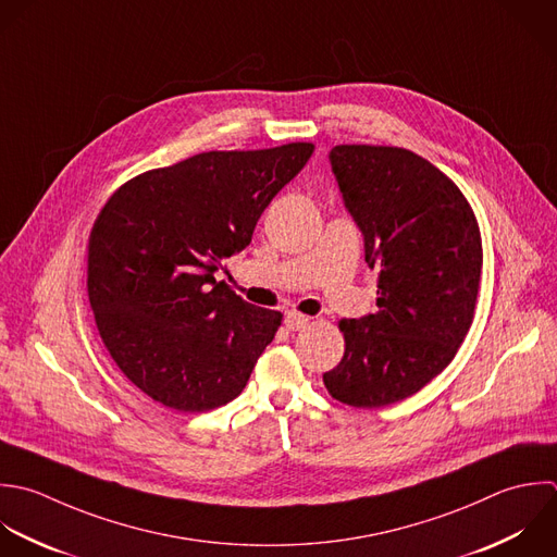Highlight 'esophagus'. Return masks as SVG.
<instances>
[{"label": "esophagus", "instance_id": "esophagus-1", "mask_svg": "<svg viewBox=\"0 0 557 557\" xmlns=\"http://www.w3.org/2000/svg\"><path fill=\"white\" fill-rule=\"evenodd\" d=\"M284 323H286V327H288L290 332H299V330H304V327L310 323V319L304 317V314H297V312H288L286 319H284Z\"/></svg>", "mask_w": 557, "mask_h": 557}]
</instances>
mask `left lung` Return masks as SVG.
<instances>
[{
    "instance_id": "obj_1",
    "label": "left lung",
    "mask_w": 557,
    "mask_h": 557,
    "mask_svg": "<svg viewBox=\"0 0 557 557\" xmlns=\"http://www.w3.org/2000/svg\"><path fill=\"white\" fill-rule=\"evenodd\" d=\"M330 164L364 260L380 269V297L375 314L338 323L345 356L323 382L347 406L384 408L430 384L465 343L482 277L480 227L460 188L414 151L336 145Z\"/></svg>"
}]
</instances>
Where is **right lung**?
Masks as SVG:
<instances>
[{
  "label": "right lung",
  "instance_id": "obj_1",
  "mask_svg": "<svg viewBox=\"0 0 557 557\" xmlns=\"http://www.w3.org/2000/svg\"><path fill=\"white\" fill-rule=\"evenodd\" d=\"M312 143L206 151L125 182L88 238V299L121 373L177 412L236 399L282 314L243 301L214 273L243 251Z\"/></svg>",
  "mask_w": 557,
  "mask_h": 557
}]
</instances>
